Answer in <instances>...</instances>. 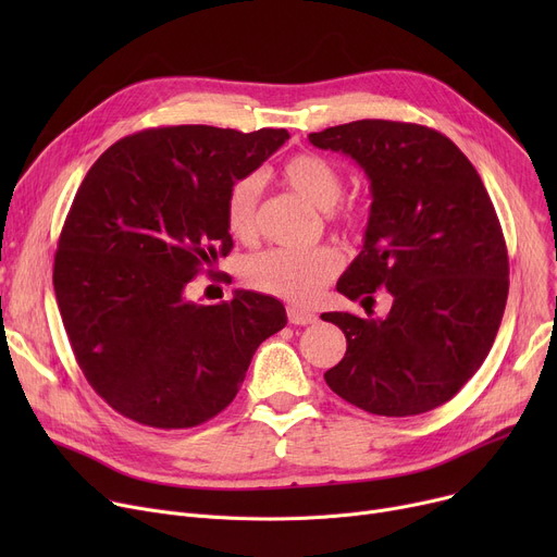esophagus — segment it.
Segmentation results:
<instances>
[{"label":"esophagus","instance_id":"34e87169","mask_svg":"<svg viewBox=\"0 0 557 557\" xmlns=\"http://www.w3.org/2000/svg\"><path fill=\"white\" fill-rule=\"evenodd\" d=\"M286 315H288V323H294V325H313L318 320V315L313 311L300 309V307H288Z\"/></svg>","mask_w":557,"mask_h":557}]
</instances>
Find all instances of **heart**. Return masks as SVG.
<instances>
[{
  "label": "heart",
  "instance_id": "obj_1",
  "mask_svg": "<svg viewBox=\"0 0 557 557\" xmlns=\"http://www.w3.org/2000/svg\"><path fill=\"white\" fill-rule=\"evenodd\" d=\"M282 178L320 210H332L341 200L345 178L341 169L318 153H296L282 166ZM263 178L246 173L234 181L225 198V225L232 237L250 242L257 234V212ZM334 219L349 232L363 230L366 214L357 208H341ZM341 271V255L334 248H269L244 261L242 277L261 294L290 302H311Z\"/></svg>",
  "mask_w": 557,
  "mask_h": 557
}]
</instances>
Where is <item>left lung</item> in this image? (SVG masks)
Listing matches in <instances>:
<instances>
[{
	"label": "left lung",
	"instance_id": "obj_1",
	"mask_svg": "<svg viewBox=\"0 0 557 557\" xmlns=\"http://www.w3.org/2000/svg\"><path fill=\"white\" fill-rule=\"evenodd\" d=\"M366 171L372 191L366 242L338 294L391 313L320 318L347 338L327 386L368 413L420 416L449 401L481 368L508 300V248L481 175L458 146L429 126L361 120L311 133Z\"/></svg>",
	"mask_w": 557,
	"mask_h": 557
}]
</instances>
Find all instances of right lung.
<instances>
[{
    "mask_svg": "<svg viewBox=\"0 0 557 557\" xmlns=\"http://www.w3.org/2000/svg\"><path fill=\"white\" fill-rule=\"evenodd\" d=\"M288 139L160 126L114 141L81 183L53 259L72 352L116 413L153 429H191L237 397L261 341L286 325L284 305L237 290L196 305L185 288L227 257L225 198Z\"/></svg>",
    "mask_w": 557,
    "mask_h": 557,
    "instance_id": "right-lung-1",
    "label": "right lung"
}]
</instances>
